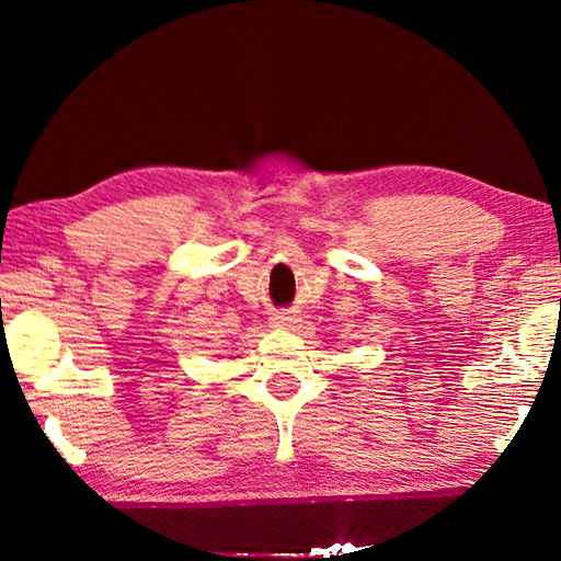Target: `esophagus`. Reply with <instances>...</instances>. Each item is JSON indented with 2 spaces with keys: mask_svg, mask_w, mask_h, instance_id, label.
<instances>
[{
  "mask_svg": "<svg viewBox=\"0 0 561 561\" xmlns=\"http://www.w3.org/2000/svg\"><path fill=\"white\" fill-rule=\"evenodd\" d=\"M291 321H297V317H294L291 311H277V314L272 317V324L274 327H289Z\"/></svg>",
  "mask_w": 561,
  "mask_h": 561,
  "instance_id": "esophagus-1",
  "label": "esophagus"
}]
</instances>
